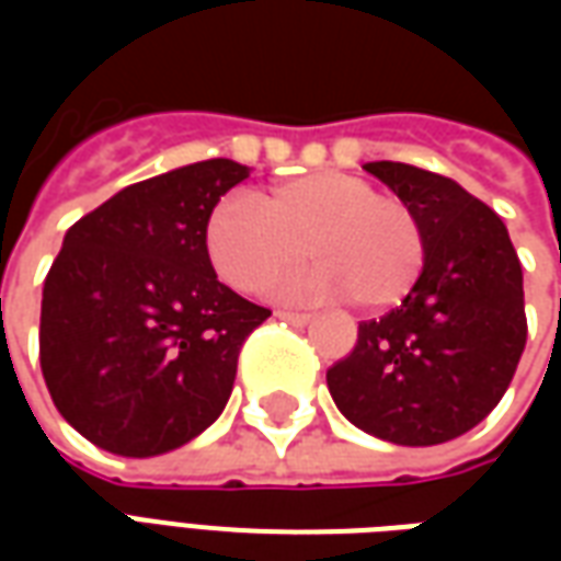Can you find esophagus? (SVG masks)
Returning a JSON list of instances; mask_svg holds the SVG:
<instances>
[{
  "label": "esophagus",
  "instance_id": "obj_1",
  "mask_svg": "<svg viewBox=\"0 0 561 561\" xmlns=\"http://www.w3.org/2000/svg\"><path fill=\"white\" fill-rule=\"evenodd\" d=\"M276 318H279V321H288V324H294V328H304V324H309V321H312V316H309V312H285V309H282V312H276Z\"/></svg>",
  "mask_w": 561,
  "mask_h": 561
}]
</instances>
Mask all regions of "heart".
Wrapping results in <instances>:
<instances>
[{
	"label": "heart",
	"mask_w": 561,
	"mask_h": 561,
	"mask_svg": "<svg viewBox=\"0 0 561 561\" xmlns=\"http://www.w3.org/2000/svg\"><path fill=\"white\" fill-rule=\"evenodd\" d=\"M204 249L233 291L257 294L309 255L321 264L279 285L288 300H342L388 309L412 291L426 243L397 197L342 171H318L270 188L261 204L225 195L204 221Z\"/></svg>",
	"instance_id": "b5f03b06"
}]
</instances>
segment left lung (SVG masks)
Returning <instances> with one entry per match:
<instances>
[{
  "label": "left lung",
  "instance_id": "obj_1",
  "mask_svg": "<svg viewBox=\"0 0 561 561\" xmlns=\"http://www.w3.org/2000/svg\"><path fill=\"white\" fill-rule=\"evenodd\" d=\"M421 221L426 257L397 309L357 328L328 369L330 397L364 433L430 447L493 412L526 348L523 267L505 221L442 173L369 161Z\"/></svg>",
  "mask_w": 561,
  "mask_h": 561
}]
</instances>
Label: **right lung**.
Masks as SVG:
<instances>
[{"mask_svg": "<svg viewBox=\"0 0 561 561\" xmlns=\"http://www.w3.org/2000/svg\"><path fill=\"white\" fill-rule=\"evenodd\" d=\"M249 168L209 159L126 185L68 228L44 279L38 352L54 405L119 457H159L225 409L270 309L221 285L204 221Z\"/></svg>", "mask_w": 561, "mask_h": 561, "instance_id": "1", "label": "right lung"}]
</instances>
